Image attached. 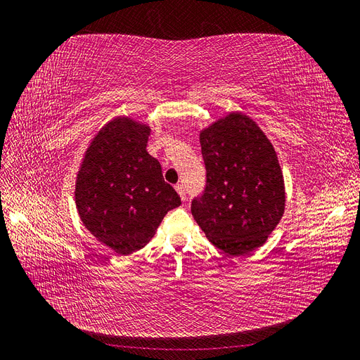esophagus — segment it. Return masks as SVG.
Returning a JSON list of instances; mask_svg holds the SVG:
<instances>
[{
    "label": "esophagus",
    "instance_id": "esophagus-1",
    "mask_svg": "<svg viewBox=\"0 0 360 360\" xmlns=\"http://www.w3.org/2000/svg\"><path fill=\"white\" fill-rule=\"evenodd\" d=\"M176 191L179 192L181 201H186V200H188V198H186V189H184V184H181V183L176 184Z\"/></svg>",
    "mask_w": 360,
    "mask_h": 360
}]
</instances>
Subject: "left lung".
Instances as JSON below:
<instances>
[{
    "mask_svg": "<svg viewBox=\"0 0 360 360\" xmlns=\"http://www.w3.org/2000/svg\"><path fill=\"white\" fill-rule=\"evenodd\" d=\"M205 188L191 212L224 252L245 255L263 245L285 209L284 177L274 146L254 120L231 112L200 134Z\"/></svg>",
    "mask_w": 360,
    "mask_h": 360,
    "instance_id": "left-lung-1",
    "label": "left lung"
}]
</instances>
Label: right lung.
<instances>
[{
	"label": "right lung",
	"mask_w": 360,
	"mask_h": 360,
	"mask_svg": "<svg viewBox=\"0 0 360 360\" xmlns=\"http://www.w3.org/2000/svg\"><path fill=\"white\" fill-rule=\"evenodd\" d=\"M148 135L147 124L114 118L91 141L76 177L82 224L120 255L148 243L163 216L181 204L163 180L159 160L146 150Z\"/></svg>",
	"instance_id": "right-lung-1"
}]
</instances>
